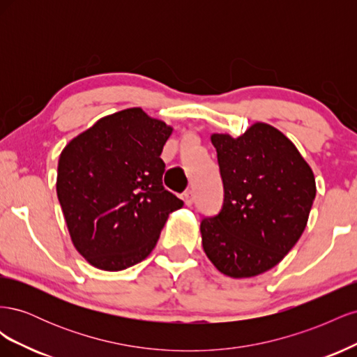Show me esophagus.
<instances>
[{
	"label": "esophagus",
	"instance_id": "34e87169",
	"mask_svg": "<svg viewBox=\"0 0 357 357\" xmlns=\"http://www.w3.org/2000/svg\"><path fill=\"white\" fill-rule=\"evenodd\" d=\"M183 199H185L186 205H192L193 204V192L189 189L185 193H183Z\"/></svg>",
	"mask_w": 357,
	"mask_h": 357
}]
</instances>
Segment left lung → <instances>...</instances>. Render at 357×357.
<instances>
[{
  "label": "left lung",
  "instance_id": "8db88e82",
  "mask_svg": "<svg viewBox=\"0 0 357 357\" xmlns=\"http://www.w3.org/2000/svg\"><path fill=\"white\" fill-rule=\"evenodd\" d=\"M223 181L218 215L201 222L202 247L225 275L248 278L274 268L304 232L316 180L295 144L256 122L240 137L213 134Z\"/></svg>",
  "mask_w": 357,
  "mask_h": 357
}]
</instances>
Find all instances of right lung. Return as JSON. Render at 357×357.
<instances>
[{
  "instance_id": "right-lung-1",
  "label": "right lung",
  "mask_w": 357,
  "mask_h": 357,
  "mask_svg": "<svg viewBox=\"0 0 357 357\" xmlns=\"http://www.w3.org/2000/svg\"><path fill=\"white\" fill-rule=\"evenodd\" d=\"M172 132L142 109L100 119L58 162L56 193L71 241L92 266L122 271L155 248L183 201L162 185V149Z\"/></svg>"
}]
</instances>
